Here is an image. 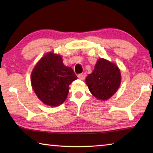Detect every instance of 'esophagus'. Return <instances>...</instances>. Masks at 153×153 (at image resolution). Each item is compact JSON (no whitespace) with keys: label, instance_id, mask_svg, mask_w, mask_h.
<instances>
[{"label":"esophagus","instance_id":"34e87169","mask_svg":"<svg viewBox=\"0 0 153 153\" xmlns=\"http://www.w3.org/2000/svg\"><path fill=\"white\" fill-rule=\"evenodd\" d=\"M86 75L85 73L79 74L77 75V77H78V78H79L80 79H84L85 77H86Z\"/></svg>","mask_w":153,"mask_h":153}]
</instances>
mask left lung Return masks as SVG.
<instances>
[{
  "label": "left lung",
  "mask_w": 153,
  "mask_h": 153,
  "mask_svg": "<svg viewBox=\"0 0 153 153\" xmlns=\"http://www.w3.org/2000/svg\"><path fill=\"white\" fill-rule=\"evenodd\" d=\"M86 83L93 96L98 99L107 100L120 86V71L115 64L100 59L92 73L87 76Z\"/></svg>",
  "instance_id": "1"
}]
</instances>
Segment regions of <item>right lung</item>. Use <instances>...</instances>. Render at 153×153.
I'll use <instances>...</instances> for the list:
<instances>
[{"mask_svg": "<svg viewBox=\"0 0 153 153\" xmlns=\"http://www.w3.org/2000/svg\"><path fill=\"white\" fill-rule=\"evenodd\" d=\"M77 78L73 69L64 65L60 55L49 53L36 65L31 74V83L41 101L56 107L65 100L69 85Z\"/></svg>", "mask_w": 153, "mask_h": 153, "instance_id": "1", "label": "right lung"}]
</instances>
